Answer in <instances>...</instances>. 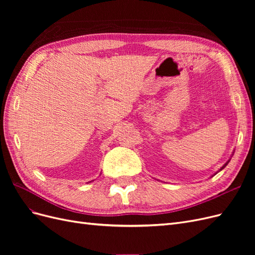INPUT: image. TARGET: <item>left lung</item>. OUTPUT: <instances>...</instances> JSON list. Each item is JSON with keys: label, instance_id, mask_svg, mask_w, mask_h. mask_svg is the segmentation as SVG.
Instances as JSON below:
<instances>
[{"label": "left lung", "instance_id": "obj_1", "mask_svg": "<svg viewBox=\"0 0 255 255\" xmlns=\"http://www.w3.org/2000/svg\"><path fill=\"white\" fill-rule=\"evenodd\" d=\"M230 160H231V158H230V159H229V160H228V161H227V163H226V164H225V165H223V166H222V167H221V168H220V169H219V171H221V170H222V169H223V168H225V167H226V166H227V165H228V164H229V161H230ZM216 173H217V172H216ZM216 173H215V174H216Z\"/></svg>", "mask_w": 255, "mask_h": 255}]
</instances>
